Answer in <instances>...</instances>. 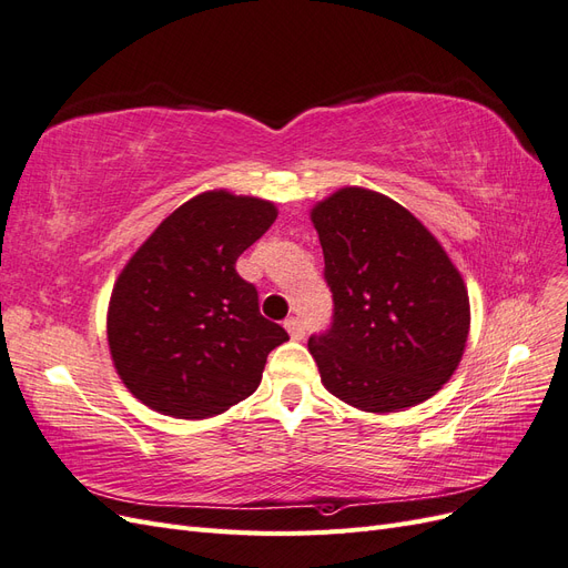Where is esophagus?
<instances>
[{"label":"esophagus","instance_id":"esophagus-1","mask_svg":"<svg viewBox=\"0 0 568 568\" xmlns=\"http://www.w3.org/2000/svg\"><path fill=\"white\" fill-rule=\"evenodd\" d=\"M284 326H286V332H288V336L294 338V341H301L303 336H305V326H303V322L301 320H296V317H291V320H286L284 322Z\"/></svg>","mask_w":568,"mask_h":568}]
</instances>
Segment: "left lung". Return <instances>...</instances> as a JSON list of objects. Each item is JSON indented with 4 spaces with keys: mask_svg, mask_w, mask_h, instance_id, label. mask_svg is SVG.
Listing matches in <instances>:
<instances>
[{
    "mask_svg": "<svg viewBox=\"0 0 568 568\" xmlns=\"http://www.w3.org/2000/svg\"><path fill=\"white\" fill-rule=\"evenodd\" d=\"M311 220L334 296L332 329L307 341L324 388L376 415L428 400L467 348L459 270L415 215L372 189H338Z\"/></svg>",
    "mask_w": 568,
    "mask_h": 568,
    "instance_id": "left-lung-1",
    "label": "left lung"
}]
</instances>
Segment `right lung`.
Returning <instances> with one entry per match:
<instances>
[{"instance_id":"obj_1","label":"right lung","mask_w":568,"mask_h":568,"mask_svg":"<svg viewBox=\"0 0 568 568\" xmlns=\"http://www.w3.org/2000/svg\"><path fill=\"white\" fill-rule=\"evenodd\" d=\"M277 220V205L213 189L182 203L118 274L106 336L113 367L146 407L215 417L246 400L272 348L288 341L257 311L236 257Z\"/></svg>"}]
</instances>
